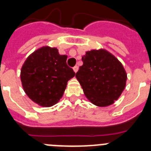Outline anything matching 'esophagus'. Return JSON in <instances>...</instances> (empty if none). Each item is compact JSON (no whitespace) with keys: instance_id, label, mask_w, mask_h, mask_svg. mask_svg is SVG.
<instances>
[{"instance_id":"34e87169","label":"esophagus","mask_w":151,"mask_h":151,"mask_svg":"<svg viewBox=\"0 0 151 151\" xmlns=\"http://www.w3.org/2000/svg\"><path fill=\"white\" fill-rule=\"evenodd\" d=\"M78 66H74V67H73V71H74L76 73L78 72Z\"/></svg>"}]
</instances>
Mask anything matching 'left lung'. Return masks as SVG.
Instances as JSON below:
<instances>
[{
  "label": "left lung",
  "mask_w": 151,
  "mask_h": 151,
  "mask_svg": "<svg viewBox=\"0 0 151 151\" xmlns=\"http://www.w3.org/2000/svg\"><path fill=\"white\" fill-rule=\"evenodd\" d=\"M83 65L76 74L88 100L97 106H107L125 89L127 74L122 64L105 49L86 51Z\"/></svg>",
  "instance_id": "left-lung-1"
}]
</instances>
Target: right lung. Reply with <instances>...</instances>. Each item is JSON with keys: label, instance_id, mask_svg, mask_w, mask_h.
I'll use <instances>...</instances> for the list:
<instances>
[{"label": "right lung", "instance_id": "add662e5", "mask_svg": "<svg viewBox=\"0 0 151 151\" xmlns=\"http://www.w3.org/2000/svg\"><path fill=\"white\" fill-rule=\"evenodd\" d=\"M66 55L57 47L43 46L26 58L20 72L22 88L33 102L50 107L59 102L67 82L75 76L66 64Z\"/></svg>", "mask_w": 151, "mask_h": 151}]
</instances>
